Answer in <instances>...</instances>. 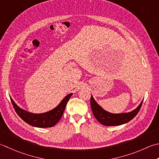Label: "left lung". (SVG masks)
<instances>
[{
    "instance_id": "1",
    "label": "left lung",
    "mask_w": 159,
    "mask_h": 159,
    "mask_svg": "<svg viewBox=\"0 0 159 159\" xmlns=\"http://www.w3.org/2000/svg\"><path fill=\"white\" fill-rule=\"evenodd\" d=\"M143 101L141 102L137 107L129 112L119 114L110 113L105 110L97 103L92 95H91V99H90V105H91L93 114L99 123L105 126H115L122 125L133 119L139 113L143 104Z\"/></svg>"
}]
</instances>
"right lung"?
<instances>
[{"label":"right lung","instance_id":"add662e5","mask_svg":"<svg viewBox=\"0 0 159 159\" xmlns=\"http://www.w3.org/2000/svg\"><path fill=\"white\" fill-rule=\"evenodd\" d=\"M72 94V93L67 94L60 103L52 110L40 114H34L23 110L15 103L13 99L10 98L16 112L25 122L34 127L46 128L54 126L61 119L67 102Z\"/></svg>","mask_w":159,"mask_h":159}]
</instances>
